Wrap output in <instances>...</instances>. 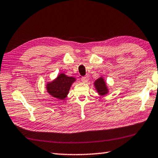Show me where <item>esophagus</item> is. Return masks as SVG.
Here are the masks:
<instances>
[{
  "instance_id": "esophagus-1",
  "label": "esophagus",
  "mask_w": 158,
  "mask_h": 158,
  "mask_svg": "<svg viewBox=\"0 0 158 158\" xmlns=\"http://www.w3.org/2000/svg\"><path fill=\"white\" fill-rule=\"evenodd\" d=\"M89 76H85V77H81V81L83 83H87L89 81Z\"/></svg>"
}]
</instances>
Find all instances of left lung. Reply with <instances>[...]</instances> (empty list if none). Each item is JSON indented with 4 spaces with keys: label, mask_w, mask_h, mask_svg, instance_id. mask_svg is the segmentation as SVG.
Instances as JSON below:
<instances>
[{
    "label": "left lung",
    "mask_w": 158,
    "mask_h": 158,
    "mask_svg": "<svg viewBox=\"0 0 158 158\" xmlns=\"http://www.w3.org/2000/svg\"><path fill=\"white\" fill-rule=\"evenodd\" d=\"M93 85H94L95 89L99 95L104 97V96L107 95L109 92L108 85L102 76L100 77L98 79H96L93 83Z\"/></svg>",
    "instance_id": "1"
}]
</instances>
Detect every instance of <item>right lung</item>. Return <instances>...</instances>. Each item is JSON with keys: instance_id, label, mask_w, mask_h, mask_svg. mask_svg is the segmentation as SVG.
Returning a JSON list of instances; mask_svg holds the SVG:
<instances>
[{"instance_id": "obj_1", "label": "right lung", "mask_w": 158, "mask_h": 158, "mask_svg": "<svg viewBox=\"0 0 158 158\" xmlns=\"http://www.w3.org/2000/svg\"><path fill=\"white\" fill-rule=\"evenodd\" d=\"M77 79L74 77H68L65 73H60L56 78L46 84L47 93L52 97L63 100L68 96L70 88Z\"/></svg>"}]
</instances>
